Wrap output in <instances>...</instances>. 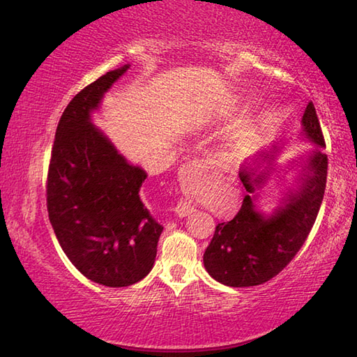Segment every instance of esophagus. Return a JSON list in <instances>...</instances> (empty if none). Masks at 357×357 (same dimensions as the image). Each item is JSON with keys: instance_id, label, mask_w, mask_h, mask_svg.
Returning <instances> with one entry per match:
<instances>
[{"instance_id": "1", "label": "esophagus", "mask_w": 357, "mask_h": 357, "mask_svg": "<svg viewBox=\"0 0 357 357\" xmlns=\"http://www.w3.org/2000/svg\"><path fill=\"white\" fill-rule=\"evenodd\" d=\"M212 166H213V162L206 160V158H197V160L183 165V168L180 171V178L181 181L197 178L200 177L203 172L212 169ZM192 211H194V206L186 200H180L176 204V208H174V212H176L178 217H186L189 213H192Z\"/></svg>"}]
</instances>
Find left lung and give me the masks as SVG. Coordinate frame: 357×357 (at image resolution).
Segmentation results:
<instances>
[{
	"label": "left lung",
	"mask_w": 357,
	"mask_h": 357,
	"mask_svg": "<svg viewBox=\"0 0 357 357\" xmlns=\"http://www.w3.org/2000/svg\"><path fill=\"white\" fill-rule=\"evenodd\" d=\"M305 136L316 145L301 177V186L289 192L272 215L264 217L255 208V189L264 183L267 171L255 177V169H241L240 180L248 194L238 213L227 223H218L203 255L206 271L229 287L259 286L286 267L299 249L318 217L327 183L328 158L318 114L313 102L303 116ZM276 149V146H275ZM273 160V154H263Z\"/></svg>",
	"instance_id": "left-lung-1"
}]
</instances>
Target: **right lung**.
I'll return each mask as SVG.
<instances>
[{
	"mask_svg": "<svg viewBox=\"0 0 357 357\" xmlns=\"http://www.w3.org/2000/svg\"><path fill=\"white\" fill-rule=\"evenodd\" d=\"M130 66L86 85L62 113L47 174V211L68 259L86 278L128 287L154 266L163 227L140 200L146 172L116 151L90 121Z\"/></svg>",
	"mask_w": 357,
	"mask_h": 357,
	"instance_id": "obj_1",
	"label": "right lung"
}]
</instances>
